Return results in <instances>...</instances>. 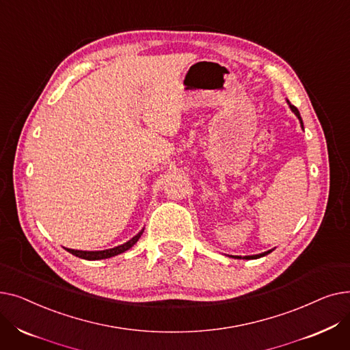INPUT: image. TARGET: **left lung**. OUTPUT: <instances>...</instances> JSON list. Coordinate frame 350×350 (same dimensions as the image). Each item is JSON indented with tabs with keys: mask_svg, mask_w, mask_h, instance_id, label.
<instances>
[{
	"mask_svg": "<svg viewBox=\"0 0 350 350\" xmlns=\"http://www.w3.org/2000/svg\"><path fill=\"white\" fill-rule=\"evenodd\" d=\"M286 103H288V106H289V109L292 110L293 113H295V116L299 119V123H301V127L304 129V122H302V118H301V115H299V110L293 106V105H291V102L286 99ZM273 250H268V251H265V252H262V254H256V255H245V256H240V255H228L230 258H243V260H256V258H261V256H265V255H268L269 252H272Z\"/></svg>",
	"mask_w": 350,
	"mask_h": 350,
	"instance_id": "left-lung-1",
	"label": "left lung"
}]
</instances>
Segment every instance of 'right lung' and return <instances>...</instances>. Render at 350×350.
Wrapping results in <instances>:
<instances>
[{"instance_id":"add662e5","label":"right lung","mask_w":350,"mask_h":350,"mask_svg":"<svg viewBox=\"0 0 350 350\" xmlns=\"http://www.w3.org/2000/svg\"><path fill=\"white\" fill-rule=\"evenodd\" d=\"M144 228H142L133 238H131V240L126 241L124 244L122 245H118V247H113V248H109V250H102V251H82V250H70V248H65L68 252H70L72 255L78 256V258H82V260H88V261H98V260H106V258H110V256H115V255H119L127 250H131L139 238L142 237Z\"/></svg>"}]
</instances>
